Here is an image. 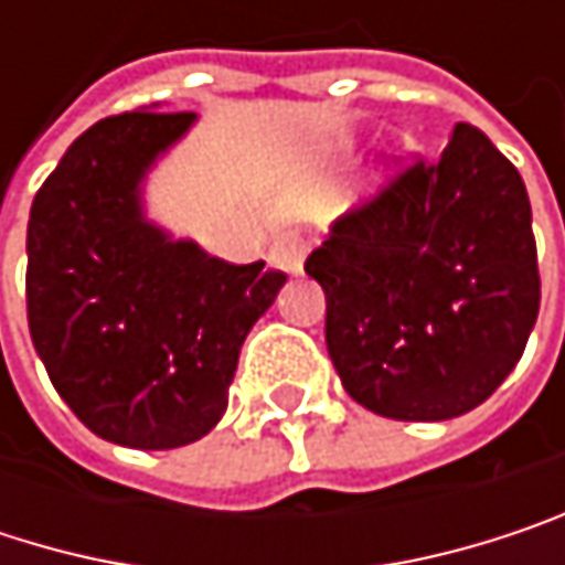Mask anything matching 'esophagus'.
<instances>
[{
  "instance_id": "esophagus-1",
  "label": "esophagus",
  "mask_w": 565,
  "mask_h": 565,
  "mask_svg": "<svg viewBox=\"0 0 565 565\" xmlns=\"http://www.w3.org/2000/svg\"><path fill=\"white\" fill-rule=\"evenodd\" d=\"M303 258H307V238L300 232H281L271 242V265L287 275H297L303 268Z\"/></svg>"
}]
</instances>
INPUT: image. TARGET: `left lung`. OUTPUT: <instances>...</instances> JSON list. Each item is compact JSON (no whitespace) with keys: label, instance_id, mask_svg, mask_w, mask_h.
I'll use <instances>...</instances> for the list:
<instances>
[{"label":"left lung","instance_id":"8db88e82","mask_svg":"<svg viewBox=\"0 0 565 565\" xmlns=\"http://www.w3.org/2000/svg\"><path fill=\"white\" fill-rule=\"evenodd\" d=\"M526 185L471 124L333 222L303 271L327 294L343 390L398 422H445L494 393L540 310Z\"/></svg>","mask_w":565,"mask_h":565}]
</instances>
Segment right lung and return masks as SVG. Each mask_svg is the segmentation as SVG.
Segmentation results:
<instances>
[{
    "instance_id": "obj_1",
    "label": "right lung",
    "mask_w": 565,
    "mask_h": 565,
    "mask_svg": "<svg viewBox=\"0 0 565 565\" xmlns=\"http://www.w3.org/2000/svg\"><path fill=\"white\" fill-rule=\"evenodd\" d=\"M195 114L130 110L84 130L29 215L25 303L35 353L104 441L163 451L209 435L238 353L287 281L172 242L143 215L147 170Z\"/></svg>"
}]
</instances>
